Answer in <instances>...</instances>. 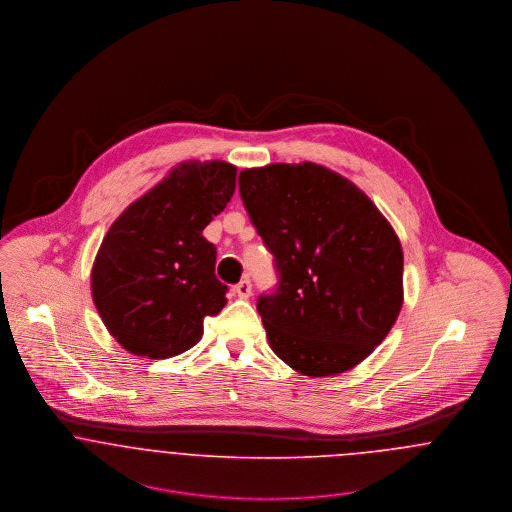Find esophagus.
I'll use <instances>...</instances> for the list:
<instances>
[{
    "label": "esophagus",
    "instance_id": "1",
    "mask_svg": "<svg viewBox=\"0 0 512 512\" xmlns=\"http://www.w3.org/2000/svg\"><path fill=\"white\" fill-rule=\"evenodd\" d=\"M235 295L239 296V298H248V296L252 295V283L248 279H243L241 283H237L235 285Z\"/></svg>",
    "mask_w": 512,
    "mask_h": 512
}]
</instances>
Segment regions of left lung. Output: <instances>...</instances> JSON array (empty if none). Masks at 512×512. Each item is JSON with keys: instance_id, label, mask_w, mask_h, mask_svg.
Segmentation results:
<instances>
[{"instance_id": "obj_1", "label": "left lung", "mask_w": 512, "mask_h": 512, "mask_svg": "<svg viewBox=\"0 0 512 512\" xmlns=\"http://www.w3.org/2000/svg\"><path fill=\"white\" fill-rule=\"evenodd\" d=\"M239 190L279 277L256 304L271 350L304 376L360 364L403 306V248L391 223L318 163L244 169Z\"/></svg>"}]
</instances>
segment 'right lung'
I'll return each mask as SVG.
<instances>
[{
	"mask_svg": "<svg viewBox=\"0 0 512 512\" xmlns=\"http://www.w3.org/2000/svg\"><path fill=\"white\" fill-rule=\"evenodd\" d=\"M235 179L231 163H179L109 227L92 266V298L123 349L177 356L227 304L216 246L202 231L231 200Z\"/></svg>",
	"mask_w": 512,
	"mask_h": 512,
	"instance_id": "obj_1",
	"label": "right lung"
}]
</instances>
